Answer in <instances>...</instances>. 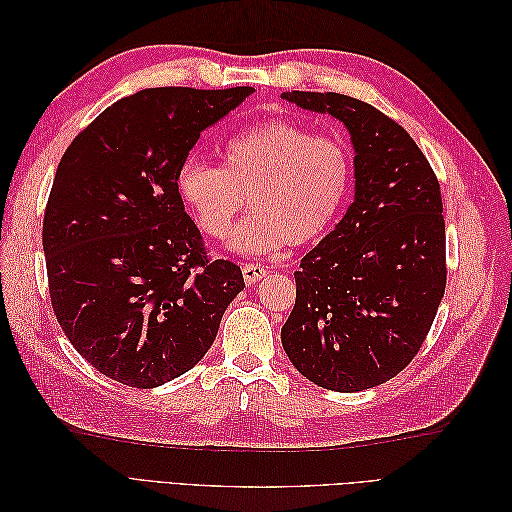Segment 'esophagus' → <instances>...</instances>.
Wrapping results in <instances>:
<instances>
[{
    "mask_svg": "<svg viewBox=\"0 0 512 512\" xmlns=\"http://www.w3.org/2000/svg\"><path fill=\"white\" fill-rule=\"evenodd\" d=\"M241 271H243V280H245L247 286L260 282L262 277L267 275V269L262 267V265H254V262H245V265L241 267Z\"/></svg>",
    "mask_w": 512,
    "mask_h": 512,
    "instance_id": "34e87169",
    "label": "esophagus"
}]
</instances>
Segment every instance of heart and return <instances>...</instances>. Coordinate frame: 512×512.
Instances as JSON below:
<instances>
[{
    "instance_id": "b5f03b06",
    "label": "heart",
    "mask_w": 512,
    "mask_h": 512,
    "mask_svg": "<svg viewBox=\"0 0 512 512\" xmlns=\"http://www.w3.org/2000/svg\"><path fill=\"white\" fill-rule=\"evenodd\" d=\"M352 158L344 143L314 136L290 121H265L232 136L220 168L190 160L177 173V192L196 226L211 239L228 235L247 200L243 222L228 247L269 254L284 243L322 239L352 192Z\"/></svg>"
}]
</instances>
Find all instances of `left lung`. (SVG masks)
<instances>
[{
	"label": "left lung",
	"mask_w": 512,
	"mask_h": 512,
	"mask_svg": "<svg viewBox=\"0 0 512 512\" xmlns=\"http://www.w3.org/2000/svg\"><path fill=\"white\" fill-rule=\"evenodd\" d=\"M282 98L342 121L354 147V203L294 273L282 344L322 389L365 391L408 367L444 297L440 183L412 136L371 104L331 91Z\"/></svg>",
	"instance_id": "left-lung-1"
}]
</instances>
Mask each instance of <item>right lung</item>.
I'll return each mask as SVG.
<instances>
[{
    "label": "right lung",
    "instance_id": "obj_1",
    "mask_svg": "<svg viewBox=\"0 0 512 512\" xmlns=\"http://www.w3.org/2000/svg\"><path fill=\"white\" fill-rule=\"evenodd\" d=\"M252 87H156L121 98L74 138L44 211L42 247L57 322L100 374L153 389L192 369L245 288L207 258L177 173L200 132Z\"/></svg>",
    "mask_w": 512,
    "mask_h": 512
}]
</instances>
